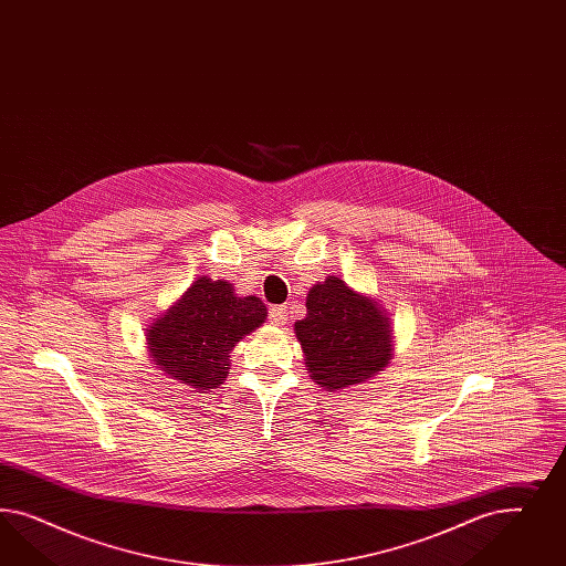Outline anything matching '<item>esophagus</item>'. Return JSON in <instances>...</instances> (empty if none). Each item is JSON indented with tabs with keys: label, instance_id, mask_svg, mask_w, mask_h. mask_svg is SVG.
Here are the masks:
<instances>
[{
	"label": "esophagus",
	"instance_id": "1",
	"mask_svg": "<svg viewBox=\"0 0 566 566\" xmlns=\"http://www.w3.org/2000/svg\"><path fill=\"white\" fill-rule=\"evenodd\" d=\"M268 315H270V322L275 324V326H284V324L289 322V313H286V307H284V305H275V307H270Z\"/></svg>",
	"mask_w": 566,
	"mask_h": 566
}]
</instances>
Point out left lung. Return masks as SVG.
Returning a JSON list of instances; mask_svg holds the SVG:
<instances>
[{"label":"left lung","mask_w":566,"mask_h":566,"mask_svg":"<svg viewBox=\"0 0 566 566\" xmlns=\"http://www.w3.org/2000/svg\"><path fill=\"white\" fill-rule=\"evenodd\" d=\"M308 374L329 392L360 384L388 365L390 324L376 303L327 275L307 296V317L294 324Z\"/></svg>","instance_id":"8db88e82"}]
</instances>
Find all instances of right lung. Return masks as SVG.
<instances>
[{
  "label": "right lung",
  "mask_w": 566,
  "mask_h": 566,
  "mask_svg": "<svg viewBox=\"0 0 566 566\" xmlns=\"http://www.w3.org/2000/svg\"><path fill=\"white\" fill-rule=\"evenodd\" d=\"M265 315L258 296H237L232 284L203 275L147 332L151 359L197 390L218 388L230 369V350Z\"/></svg>",
  "instance_id": "1"
}]
</instances>
